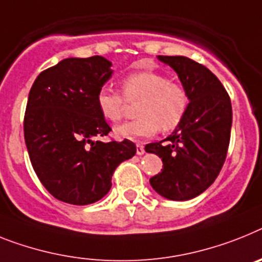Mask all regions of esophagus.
Segmentation results:
<instances>
[{
	"instance_id": "obj_1",
	"label": "esophagus",
	"mask_w": 262,
	"mask_h": 262,
	"mask_svg": "<svg viewBox=\"0 0 262 262\" xmlns=\"http://www.w3.org/2000/svg\"><path fill=\"white\" fill-rule=\"evenodd\" d=\"M136 151H137L138 156H142L145 153V148L141 144H137V146H136Z\"/></svg>"
}]
</instances>
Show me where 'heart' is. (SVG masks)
I'll return each mask as SVG.
<instances>
[{
  "label": "heart",
  "instance_id": "b5f03b06",
  "mask_svg": "<svg viewBox=\"0 0 262 262\" xmlns=\"http://www.w3.org/2000/svg\"><path fill=\"white\" fill-rule=\"evenodd\" d=\"M124 96L109 86L97 92L96 104L101 116L107 121L117 122L124 114L127 101L140 100L137 120L127 121L114 129V136L120 140L137 141L151 137L161 127L172 130L180 124L188 107V92L180 82L170 81L153 70H140L129 73L121 80Z\"/></svg>",
  "mask_w": 262,
  "mask_h": 262
}]
</instances>
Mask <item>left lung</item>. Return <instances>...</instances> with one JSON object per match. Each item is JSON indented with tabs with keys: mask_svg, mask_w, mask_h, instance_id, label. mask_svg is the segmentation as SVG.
Returning <instances> with one entry per match:
<instances>
[{
	"mask_svg": "<svg viewBox=\"0 0 262 262\" xmlns=\"http://www.w3.org/2000/svg\"><path fill=\"white\" fill-rule=\"evenodd\" d=\"M174 70L188 92L185 116L173 133L145 146L162 160L161 173L149 180L160 195L192 200L217 179L226 158L232 129L230 98L214 74L184 56H158ZM168 141L166 144H162Z\"/></svg>",
	"mask_w": 262,
	"mask_h": 262,
	"instance_id": "left-lung-1",
	"label": "left lung"
}]
</instances>
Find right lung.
<instances>
[{
    "mask_svg": "<svg viewBox=\"0 0 262 262\" xmlns=\"http://www.w3.org/2000/svg\"><path fill=\"white\" fill-rule=\"evenodd\" d=\"M111 67L101 56L65 58L41 72L29 92L26 148L39 181L60 201L88 205L101 200L111 190L116 168L136 155L129 140H94L112 130L96 104Z\"/></svg>",
    "mask_w": 262,
    "mask_h": 262,
    "instance_id": "right-lung-1",
    "label": "right lung"
}]
</instances>
